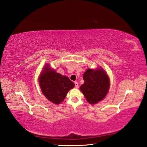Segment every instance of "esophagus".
<instances>
[{
	"mask_svg": "<svg viewBox=\"0 0 147 147\" xmlns=\"http://www.w3.org/2000/svg\"><path fill=\"white\" fill-rule=\"evenodd\" d=\"M75 87H76L77 89V88H79V84H78L77 82H75Z\"/></svg>",
	"mask_w": 147,
	"mask_h": 147,
	"instance_id": "34e87169",
	"label": "esophagus"
}]
</instances>
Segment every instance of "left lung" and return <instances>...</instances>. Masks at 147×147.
Instances as JSON below:
<instances>
[{
	"label": "left lung",
	"instance_id": "8db88e82",
	"mask_svg": "<svg viewBox=\"0 0 147 147\" xmlns=\"http://www.w3.org/2000/svg\"><path fill=\"white\" fill-rule=\"evenodd\" d=\"M83 79L84 84L80 89L90 104H96L105 97L109 88V80L103 70L89 68L84 74Z\"/></svg>",
	"mask_w": 147,
	"mask_h": 147
}]
</instances>
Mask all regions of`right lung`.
I'll list each match as a JSON object with an SVG mask.
<instances>
[{"label":"right lung","mask_w":147,"mask_h":147,"mask_svg":"<svg viewBox=\"0 0 147 147\" xmlns=\"http://www.w3.org/2000/svg\"><path fill=\"white\" fill-rule=\"evenodd\" d=\"M40 87L43 94L51 102L56 104L64 100L70 89L75 86L66 76L45 67L40 77Z\"/></svg>","instance_id":"add662e5"}]
</instances>
